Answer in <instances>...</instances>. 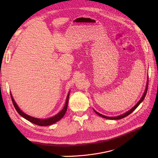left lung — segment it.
<instances>
[{"instance_id":"obj_1","label":"left lung","mask_w":158,"mask_h":158,"mask_svg":"<svg viewBox=\"0 0 158 158\" xmlns=\"http://www.w3.org/2000/svg\"><path fill=\"white\" fill-rule=\"evenodd\" d=\"M148 87V81H147V84H146V89H145V91H144V94H143V95H142V97L141 98V99L139 100V102H138L135 105V106H134L131 109H130V110H129V111H128L127 112L125 113L124 114H121V115H118V116H117V117H107V116L103 115V114H100L99 113L97 112V111H95V110H94V111L95 112V113L98 114V115H99L100 117H103V118H107V119H111V120H118V119L123 118H124V117H125L128 116V114H130L131 113H132L134 111H135V110L138 107V106H139V105L140 104V103L143 101V100H144V98H145V96H146V93H147Z\"/></svg>"}]
</instances>
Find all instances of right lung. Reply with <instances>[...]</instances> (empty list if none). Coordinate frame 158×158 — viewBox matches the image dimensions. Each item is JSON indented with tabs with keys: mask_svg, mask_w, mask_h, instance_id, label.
I'll list each match as a JSON object with an SVG mask.
<instances>
[{
	"mask_svg": "<svg viewBox=\"0 0 158 158\" xmlns=\"http://www.w3.org/2000/svg\"><path fill=\"white\" fill-rule=\"evenodd\" d=\"M69 95H70V91H69V92L68 94L67 98H66V103H65L63 109H62L59 113H57L56 114H55V116L51 117L50 118H35V117H33L28 115V114L23 113L22 111V110L20 108H19V107L18 106V105L16 104L15 101H14V98L12 97V95L10 93V96H11V99H12L13 105H14V107H15L16 110L17 111V112L19 113V114H20V115L22 117L26 118V120L29 121L30 122H31V123H32L33 124H35V125H39V126H42V127H45V126H49V125H52V124H54V123H56L57 121H59V120H60V119L64 117V115L66 112V110H67V107H68Z\"/></svg>",
	"mask_w": 158,
	"mask_h": 158,
	"instance_id": "right-lung-1",
	"label": "right lung"
}]
</instances>
